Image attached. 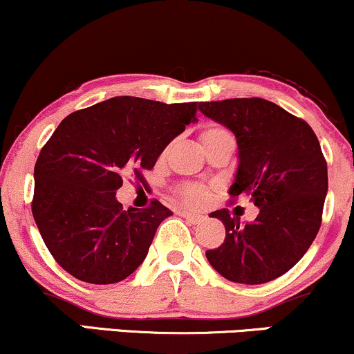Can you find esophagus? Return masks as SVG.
Segmentation results:
<instances>
[{"mask_svg":"<svg viewBox=\"0 0 354 354\" xmlns=\"http://www.w3.org/2000/svg\"><path fill=\"white\" fill-rule=\"evenodd\" d=\"M182 217H184L187 222H190V223H201V222H203V217L202 215H195V214H189V212H184V214H182Z\"/></svg>","mask_w":354,"mask_h":354,"instance_id":"1","label":"esophagus"}]
</instances>
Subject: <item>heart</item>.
Here are the masks:
<instances>
[{
	"label": "heart",
	"mask_w": 354,
	"mask_h": 354,
	"mask_svg": "<svg viewBox=\"0 0 354 354\" xmlns=\"http://www.w3.org/2000/svg\"><path fill=\"white\" fill-rule=\"evenodd\" d=\"M232 132L227 127L220 126V124H209L207 127L202 129L201 132V140L203 145L217 142L222 139H230ZM178 198L185 203L187 207H202L203 203L209 201V189L202 184H195V182H189L178 187L177 190Z\"/></svg>",
	"instance_id": "heart-1"
}]
</instances>
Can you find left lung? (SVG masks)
<instances>
[{
  "label": "left lung",
  "instance_id": "obj_1",
  "mask_svg": "<svg viewBox=\"0 0 354 354\" xmlns=\"http://www.w3.org/2000/svg\"><path fill=\"white\" fill-rule=\"evenodd\" d=\"M198 107L236 137L240 162L230 197H250L260 209L245 225L228 209L212 212L225 225V240L205 252L207 260L235 283H267L301 260L322 227L328 170L318 137L308 122L261 97Z\"/></svg>",
  "mask_w": 354,
  "mask_h": 354
}]
</instances>
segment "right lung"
<instances>
[{"mask_svg":"<svg viewBox=\"0 0 354 354\" xmlns=\"http://www.w3.org/2000/svg\"><path fill=\"white\" fill-rule=\"evenodd\" d=\"M197 114V102L120 95L69 114L35 165L32 217L53 259L93 285L122 281L147 257L157 227L172 215L159 201L122 209L115 192L144 170Z\"/></svg>","mask_w":354,"mask_h":354,"instance_id":"right-lung-1","label":"right lung"}]
</instances>
